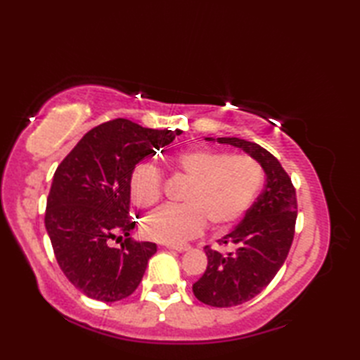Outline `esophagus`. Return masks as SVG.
<instances>
[{
    "label": "esophagus",
    "mask_w": 360,
    "mask_h": 360,
    "mask_svg": "<svg viewBox=\"0 0 360 360\" xmlns=\"http://www.w3.org/2000/svg\"><path fill=\"white\" fill-rule=\"evenodd\" d=\"M168 249L178 250V252H186V250L190 249V246H188V244H184V246H168Z\"/></svg>",
    "instance_id": "34e87169"
}]
</instances>
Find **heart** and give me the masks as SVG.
Here are the masks:
<instances>
[{
  "mask_svg": "<svg viewBox=\"0 0 360 360\" xmlns=\"http://www.w3.org/2000/svg\"><path fill=\"white\" fill-rule=\"evenodd\" d=\"M173 172L187 179L179 205H164L145 218L143 235L165 244H181L200 235L210 223L226 231L248 212L264 182L262 164L249 155L195 147L172 158ZM162 173L151 164H137L129 176V193L139 207L156 204Z\"/></svg>",
  "mask_w": 360,
  "mask_h": 360,
  "instance_id": "1",
  "label": "heart"
}]
</instances>
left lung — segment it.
Instances as JSON below:
<instances>
[{"instance_id": "left-lung-1", "label": "left lung", "mask_w": 360, "mask_h": 360, "mask_svg": "<svg viewBox=\"0 0 360 360\" xmlns=\"http://www.w3.org/2000/svg\"><path fill=\"white\" fill-rule=\"evenodd\" d=\"M205 141L215 139L205 137ZM217 142L241 148L257 159L266 173L263 193L241 223L218 241L232 249L219 252L205 246L207 269L193 285L200 302L231 308L262 292L285 263L294 240L297 198L289 174L269 151L238 137H218Z\"/></svg>"}]
</instances>
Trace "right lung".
Returning <instances> with one entry per match:
<instances>
[{"label":"right lung","mask_w":360,"mask_h":360,"mask_svg":"<svg viewBox=\"0 0 360 360\" xmlns=\"http://www.w3.org/2000/svg\"><path fill=\"white\" fill-rule=\"evenodd\" d=\"M181 133L114 119L89 129L57 167L44 226L60 269L89 298L117 302L139 286L158 248L129 238V176ZM117 234L124 238L119 250L109 246Z\"/></svg>","instance_id":"right-lung-1"}]
</instances>
